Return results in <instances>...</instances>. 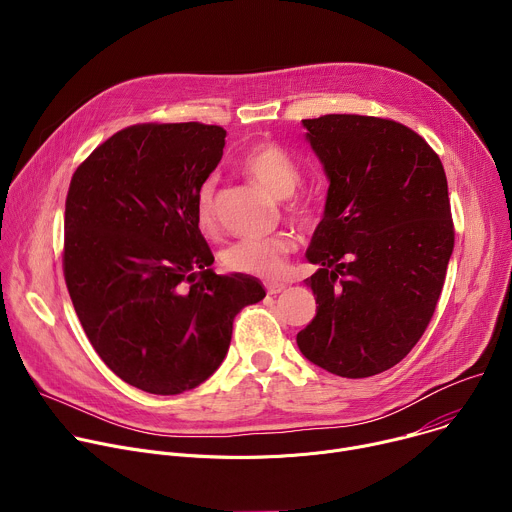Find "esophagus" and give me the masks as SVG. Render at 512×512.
<instances>
[{"label": "esophagus", "mask_w": 512, "mask_h": 512, "mask_svg": "<svg viewBox=\"0 0 512 512\" xmlns=\"http://www.w3.org/2000/svg\"><path fill=\"white\" fill-rule=\"evenodd\" d=\"M265 289H267V294L275 296V294H281V291L285 289V283H281V281H267Z\"/></svg>", "instance_id": "obj_1"}]
</instances>
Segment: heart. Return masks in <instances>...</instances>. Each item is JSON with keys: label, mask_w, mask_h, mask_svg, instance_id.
<instances>
[{"label": "heart", "mask_w": 512, "mask_h": 512, "mask_svg": "<svg viewBox=\"0 0 512 512\" xmlns=\"http://www.w3.org/2000/svg\"><path fill=\"white\" fill-rule=\"evenodd\" d=\"M243 172L265 188L275 198H287L296 192L300 184V170L279 145L261 143L245 154L241 160ZM294 214L302 216L300 206ZM196 223L204 233L216 231L214 212V180H206L196 194ZM296 243L289 235H273L265 239H241L225 249L223 263L227 269L237 273L275 277L283 271L287 255L294 251Z\"/></svg>", "instance_id": "1"}]
</instances>
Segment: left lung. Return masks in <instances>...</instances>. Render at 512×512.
<instances>
[{
  "label": "left lung",
  "mask_w": 512,
  "mask_h": 512,
  "mask_svg": "<svg viewBox=\"0 0 512 512\" xmlns=\"http://www.w3.org/2000/svg\"><path fill=\"white\" fill-rule=\"evenodd\" d=\"M328 178L324 216L306 251L316 316L302 354L346 379L379 375L425 332L454 251L448 180L409 127L367 115L304 119Z\"/></svg>",
  "instance_id": "left-lung-1"
}]
</instances>
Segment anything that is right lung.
Returning a JSON list of instances; mask_svg holds the SVG:
<instances>
[{"label": "right lung", "instance_id": "1", "mask_svg": "<svg viewBox=\"0 0 512 512\" xmlns=\"http://www.w3.org/2000/svg\"><path fill=\"white\" fill-rule=\"evenodd\" d=\"M227 131L148 123L117 131L77 168L64 210V279L97 354L131 387L178 395L225 360L257 277L216 275L196 194Z\"/></svg>", "mask_w": 512, "mask_h": 512}]
</instances>
